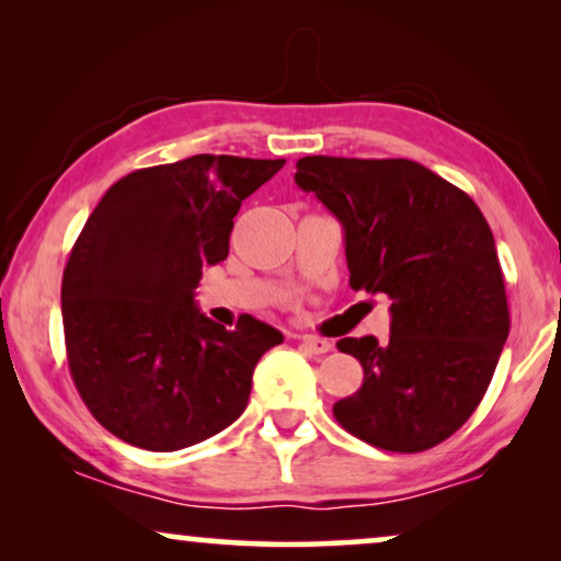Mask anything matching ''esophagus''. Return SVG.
<instances>
[{
	"mask_svg": "<svg viewBox=\"0 0 561 561\" xmlns=\"http://www.w3.org/2000/svg\"><path fill=\"white\" fill-rule=\"evenodd\" d=\"M298 340H301L304 347L313 352V355H327V352L332 350V342L321 340V336H317V334H301Z\"/></svg>",
	"mask_w": 561,
	"mask_h": 561,
	"instance_id": "1",
	"label": "esophagus"
}]
</instances>
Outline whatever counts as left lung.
<instances>
[{
  "label": "left lung",
  "mask_w": 561,
  "mask_h": 561,
  "mask_svg": "<svg viewBox=\"0 0 561 561\" xmlns=\"http://www.w3.org/2000/svg\"><path fill=\"white\" fill-rule=\"evenodd\" d=\"M296 168L342 221L352 290L393 301L388 342H336L365 380L334 419L378 449H432L478 409L508 340L493 232L462 188L413 160L306 156Z\"/></svg>",
  "instance_id": "8db88e82"
}]
</instances>
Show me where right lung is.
I'll list each match as a JSON object with an SVG mask.
<instances>
[{
	"instance_id": "1",
	"label": "right lung",
	"mask_w": 561,
	"mask_h": 561,
	"mask_svg": "<svg viewBox=\"0 0 561 561\" xmlns=\"http://www.w3.org/2000/svg\"><path fill=\"white\" fill-rule=\"evenodd\" d=\"M286 160L194 156L133 171L83 225L60 286L68 370L106 432L175 451L240 419L252 370L283 342L242 313L206 319L194 290L229 255L244 198Z\"/></svg>"
}]
</instances>
